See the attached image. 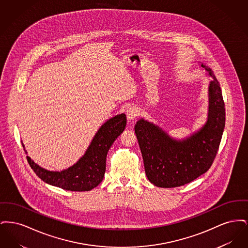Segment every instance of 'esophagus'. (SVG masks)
Masks as SVG:
<instances>
[{
  "mask_svg": "<svg viewBox=\"0 0 248 248\" xmlns=\"http://www.w3.org/2000/svg\"><path fill=\"white\" fill-rule=\"evenodd\" d=\"M139 115H140V110H139V108H136V107L129 108L126 110V117H127L128 122H132V123H133Z\"/></svg>",
  "mask_w": 248,
  "mask_h": 248,
  "instance_id": "esophagus-1",
  "label": "esophagus"
}]
</instances>
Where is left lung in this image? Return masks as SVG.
I'll return each mask as SVG.
<instances>
[{
  "label": "left lung",
  "instance_id": "1",
  "mask_svg": "<svg viewBox=\"0 0 248 248\" xmlns=\"http://www.w3.org/2000/svg\"><path fill=\"white\" fill-rule=\"evenodd\" d=\"M207 72V120L190 136L176 140L166 131L145 119H140L135 133L141 151L148 179L160 188H175L191 182L212 165L225 127V105L222 92L212 70L201 63Z\"/></svg>",
  "mask_w": 248,
  "mask_h": 248
}]
</instances>
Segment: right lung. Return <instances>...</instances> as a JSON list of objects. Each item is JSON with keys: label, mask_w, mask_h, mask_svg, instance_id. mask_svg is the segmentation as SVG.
I'll list each match as a JSON object with an SVG mask.
<instances>
[{"label": "right lung", "mask_w": 248, "mask_h": 248, "mask_svg": "<svg viewBox=\"0 0 248 248\" xmlns=\"http://www.w3.org/2000/svg\"><path fill=\"white\" fill-rule=\"evenodd\" d=\"M126 125L124 113L108 119L95 135L83 156L76 164L62 171H50L41 167L30 157L28 162L36 175L46 183L71 191H87L99 185L106 171L108 152ZM24 151L28 154L22 143Z\"/></svg>", "instance_id": "right-lung-1"}]
</instances>
